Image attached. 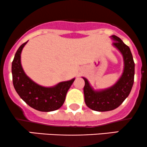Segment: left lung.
I'll use <instances>...</instances> for the list:
<instances>
[{"mask_svg":"<svg viewBox=\"0 0 147 147\" xmlns=\"http://www.w3.org/2000/svg\"><path fill=\"white\" fill-rule=\"evenodd\" d=\"M113 45L122 54L124 69L122 77L112 87L106 90L95 91L86 78L84 87L85 103L90 109L96 111H109L117 109L129 95L134 82L135 63L129 47L115 35L111 36Z\"/></svg>","mask_w":147,"mask_h":147,"instance_id":"left-lung-1","label":"left lung"}]
</instances>
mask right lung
<instances>
[{
  "label": "right lung",
  "mask_w": 147,
  "mask_h": 147,
  "mask_svg": "<svg viewBox=\"0 0 147 147\" xmlns=\"http://www.w3.org/2000/svg\"><path fill=\"white\" fill-rule=\"evenodd\" d=\"M27 42L18 49L11 64L13 85L15 90L30 107L42 112L56 111L63 104L67 92L75 79L61 82L50 88L43 87L34 83L25 75L21 63V51Z\"/></svg>",
  "instance_id": "right-lung-1"
}]
</instances>
